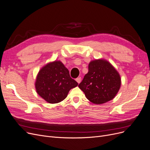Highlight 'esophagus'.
Segmentation results:
<instances>
[{"instance_id": "1", "label": "esophagus", "mask_w": 150, "mask_h": 150, "mask_svg": "<svg viewBox=\"0 0 150 150\" xmlns=\"http://www.w3.org/2000/svg\"><path fill=\"white\" fill-rule=\"evenodd\" d=\"M76 82L77 83H79L81 82V77H77V78L76 79Z\"/></svg>"}]
</instances>
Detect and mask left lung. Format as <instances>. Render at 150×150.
Listing matches in <instances>:
<instances>
[{"instance_id":"left-lung-1","label":"left lung","mask_w":150,"mask_h":150,"mask_svg":"<svg viewBox=\"0 0 150 150\" xmlns=\"http://www.w3.org/2000/svg\"><path fill=\"white\" fill-rule=\"evenodd\" d=\"M118 72L105 59H95L88 64V71L78 87L94 104H103L115 98L121 87Z\"/></svg>"}]
</instances>
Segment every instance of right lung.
<instances>
[{"label":"right lung","mask_w":150,"mask_h":150,"mask_svg":"<svg viewBox=\"0 0 150 150\" xmlns=\"http://www.w3.org/2000/svg\"><path fill=\"white\" fill-rule=\"evenodd\" d=\"M77 85L70 77L68 69L59 61L48 63L42 68L35 83L37 93L50 103L63 101L70 90Z\"/></svg>","instance_id":"obj_1"}]
</instances>
